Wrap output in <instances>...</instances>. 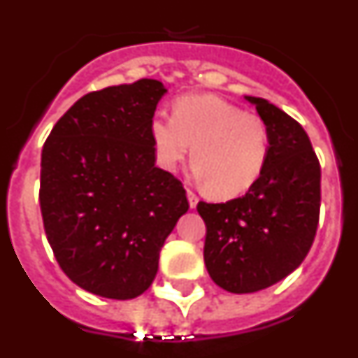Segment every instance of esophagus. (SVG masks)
<instances>
[{"label": "esophagus", "mask_w": 358, "mask_h": 358, "mask_svg": "<svg viewBox=\"0 0 358 358\" xmlns=\"http://www.w3.org/2000/svg\"><path fill=\"white\" fill-rule=\"evenodd\" d=\"M186 197H188L189 208H192V210H194V208H197L199 197H197V195H195V192H192V189H186Z\"/></svg>", "instance_id": "1"}]
</instances>
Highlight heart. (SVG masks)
Returning a JSON list of instances; mask_svg holds the SVG:
<instances>
[{"instance_id":"obj_1","label":"heart","mask_w":358,"mask_h":358,"mask_svg":"<svg viewBox=\"0 0 358 358\" xmlns=\"http://www.w3.org/2000/svg\"><path fill=\"white\" fill-rule=\"evenodd\" d=\"M150 140L164 170H176L192 150L195 177L224 199L248 192L258 181L271 147L260 115L215 94L177 98L172 116H152Z\"/></svg>"}]
</instances>
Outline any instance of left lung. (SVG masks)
Returning a JSON list of instances; mask_svg holds the SVG:
<instances>
[{"label":"left lung","mask_w":358,"mask_h":358,"mask_svg":"<svg viewBox=\"0 0 358 358\" xmlns=\"http://www.w3.org/2000/svg\"><path fill=\"white\" fill-rule=\"evenodd\" d=\"M245 100L268 127L264 172L243 197L197 204L208 273L233 294L258 292L296 271L314 243L321 208V166L305 129L264 98Z\"/></svg>","instance_id":"obj_1"}]
</instances>
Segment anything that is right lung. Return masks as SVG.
<instances>
[{
	"instance_id": "right-lung-1",
	"label": "right lung",
	"mask_w": 358,
	"mask_h": 358,
	"mask_svg": "<svg viewBox=\"0 0 358 358\" xmlns=\"http://www.w3.org/2000/svg\"><path fill=\"white\" fill-rule=\"evenodd\" d=\"M164 93L159 80L141 78L84 94L43 147L46 238L66 276L96 296L143 294L189 208L182 182L156 166L150 120Z\"/></svg>"
}]
</instances>
